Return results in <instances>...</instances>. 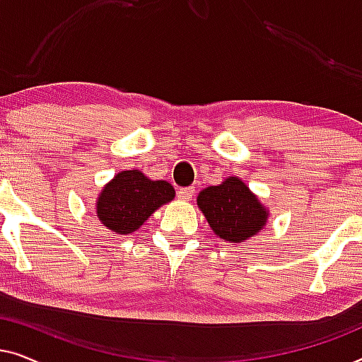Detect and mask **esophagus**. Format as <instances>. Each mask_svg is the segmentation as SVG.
<instances>
[{
	"label": "esophagus",
	"instance_id": "obj_1",
	"mask_svg": "<svg viewBox=\"0 0 362 362\" xmlns=\"http://www.w3.org/2000/svg\"><path fill=\"white\" fill-rule=\"evenodd\" d=\"M192 196H194V189L192 187H181L180 191H177V199L180 201H191Z\"/></svg>",
	"mask_w": 362,
	"mask_h": 362
}]
</instances>
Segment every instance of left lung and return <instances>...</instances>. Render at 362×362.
<instances>
[{"label":"left lung","mask_w":362,"mask_h":362,"mask_svg":"<svg viewBox=\"0 0 362 362\" xmlns=\"http://www.w3.org/2000/svg\"><path fill=\"white\" fill-rule=\"evenodd\" d=\"M197 207L212 232L229 244H240L255 237L270 217V211L259 196L237 176L202 189L197 194Z\"/></svg>","instance_id":"left-lung-1"}]
</instances>
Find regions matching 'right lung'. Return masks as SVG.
Here are the masks:
<instances>
[{"label":"right lung","mask_w":362,"mask_h":362,"mask_svg":"<svg viewBox=\"0 0 362 362\" xmlns=\"http://www.w3.org/2000/svg\"><path fill=\"white\" fill-rule=\"evenodd\" d=\"M175 194V187L165 180L153 181L140 170L120 171L98 192L95 214L108 230L127 235L140 229Z\"/></svg>","instance_id":"add662e5"}]
</instances>
